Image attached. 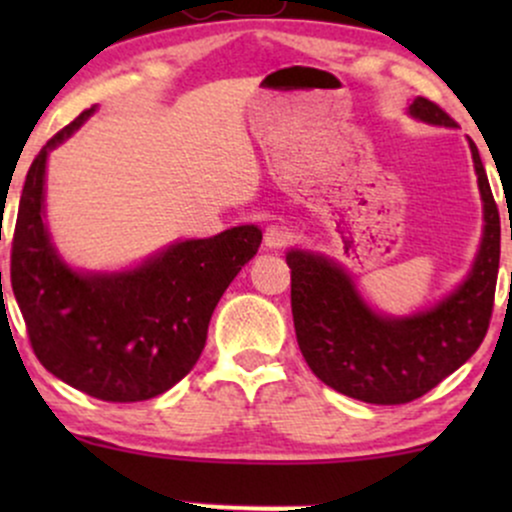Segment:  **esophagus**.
I'll return each instance as SVG.
<instances>
[{
  "label": "esophagus",
  "instance_id": "1",
  "mask_svg": "<svg viewBox=\"0 0 512 512\" xmlns=\"http://www.w3.org/2000/svg\"><path fill=\"white\" fill-rule=\"evenodd\" d=\"M289 238H291V233L286 226H269L267 231H264V245L272 250L284 248V245L289 243Z\"/></svg>",
  "mask_w": 512,
  "mask_h": 512
}]
</instances>
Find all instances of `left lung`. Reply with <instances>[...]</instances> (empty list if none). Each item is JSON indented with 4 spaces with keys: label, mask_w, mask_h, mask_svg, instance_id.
I'll return each mask as SVG.
<instances>
[{
    "label": "left lung",
    "mask_w": 512,
    "mask_h": 512,
    "mask_svg": "<svg viewBox=\"0 0 512 512\" xmlns=\"http://www.w3.org/2000/svg\"><path fill=\"white\" fill-rule=\"evenodd\" d=\"M409 115L455 127L440 105L421 96ZM469 149L484 202V238L467 279L433 308L409 317L378 315L337 262L303 250L286 255L298 346L332 390L368 404H407L455 373L484 342L501 260V216L474 142Z\"/></svg>",
    "instance_id": "8db88e82"
}]
</instances>
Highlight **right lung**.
I'll return each instance as SVG.
<instances>
[{
    "mask_svg": "<svg viewBox=\"0 0 512 512\" xmlns=\"http://www.w3.org/2000/svg\"><path fill=\"white\" fill-rule=\"evenodd\" d=\"M91 113L60 129L31 163L11 240V289L35 356L55 378L103 402H144L195 368L211 313L257 255L262 231L236 226L182 240L127 272H74L43 221L45 163Z\"/></svg>",
    "mask_w": 512,
    "mask_h": 512,
    "instance_id": "add662e5",
    "label": "right lung"
}]
</instances>
